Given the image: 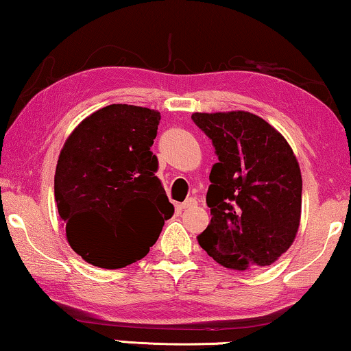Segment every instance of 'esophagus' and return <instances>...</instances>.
I'll list each match as a JSON object with an SVG mask.
<instances>
[{"label": "esophagus", "mask_w": 351, "mask_h": 351, "mask_svg": "<svg viewBox=\"0 0 351 351\" xmlns=\"http://www.w3.org/2000/svg\"><path fill=\"white\" fill-rule=\"evenodd\" d=\"M196 204H197V201L195 199V197H188L185 202H182L180 207L182 209H191V207H195Z\"/></svg>", "instance_id": "esophagus-1"}]
</instances>
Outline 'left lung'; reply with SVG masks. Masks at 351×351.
<instances>
[{
  "label": "left lung",
  "mask_w": 351,
  "mask_h": 351,
  "mask_svg": "<svg viewBox=\"0 0 351 351\" xmlns=\"http://www.w3.org/2000/svg\"><path fill=\"white\" fill-rule=\"evenodd\" d=\"M191 120L218 156L206 196L212 218L197 242L225 267L271 266L293 243L301 220L302 179L291 147L243 110L196 112Z\"/></svg>",
  "instance_id": "obj_1"
}]
</instances>
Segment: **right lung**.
<instances>
[{
	"label": "right lung",
	"instance_id": "1",
	"mask_svg": "<svg viewBox=\"0 0 351 351\" xmlns=\"http://www.w3.org/2000/svg\"><path fill=\"white\" fill-rule=\"evenodd\" d=\"M160 112L110 104L64 142L55 201L73 250L93 266L119 269L144 258L172 217L150 150Z\"/></svg>",
	"mask_w": 351,
	"mask_h": 351
}]
</instances>
